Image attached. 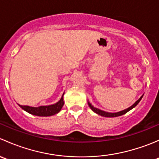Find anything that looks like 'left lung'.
Wrapping results in <instances>:
<instances>
[{
	"mask_svg": "<svg viewBox=\"0 0 159 159\" xmlns=\"http://www.w3.org/2000/svg\"><path fill=\"white\" fill-rule=\"evenodd\" d=\"M142 97H143V95H142V97H141L140 98H139V100H138L137 102H136L135 103H134V105H132V106L129 107V108H127V109L121 111L117 112V113H109V112L104 111H102V110L98 109V108H94V107H93L92 105H91V104L89 103V105L90 108H91V109L94 112H95V113H97L98 115H102V116H104V117H109V118H113V117H117V116H120V115H124V114L127 113L128 111H129L131 110V109H132L133 108H134V107H135L136 105H137L139 103V102H140L141 99L142 98Z\"/></svg>",
	"mask_w": 159,
	"mask_h": 159,
	"instance_id": "obj_1",
	"label": "left lung"
}]
</instances>
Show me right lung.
I'll return each instance as SVG.
<instances>
[{"instance_id":"1","label":"right lung","mask_w":159,"mask_h":159,"mask_svg":"<svg viewBox=\"0 0 159 159\" xmlns=\"http://www.w3.org/2000/svg\"><path fill=\"white\" fill-rule=\"evenodd\" d=\"M64 103H65V102H64L63 96H62L61 100L54 105H48V106H40L38 108L20 105H19V106L22 109L26 111L27 112L31 114V115H37V116H51V115H54L58 113L63 107Z\"/></svg>"}]
</instances>
